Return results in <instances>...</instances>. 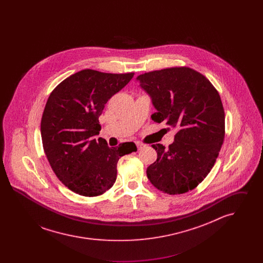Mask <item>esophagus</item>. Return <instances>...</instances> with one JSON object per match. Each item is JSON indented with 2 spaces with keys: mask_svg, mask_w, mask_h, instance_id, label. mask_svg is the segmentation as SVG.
Wrapping results in <instances>:
<instances>
[{
  "mask_svg": "<svg viewBox=\"0 0 263 263\" xmlns=\"http://www.w3.org/2000/svg\"><path fill=\"white\" fill-rule=\"evenodd\" d=\"M136 146H137L138 150H142L143 148L146 147V146H145L144 144H142V143H136Z\"/></svg>",
  "mask_w": 263,
  "mask_h": 263,
  "instance_id": "1",
  "label": "esophagus"
}]
</instances>
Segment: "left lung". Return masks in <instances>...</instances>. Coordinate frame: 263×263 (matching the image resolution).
<instances>
[{"instance_id":"obj_1","label":"left lung","mask_w":263,"mask_h":263,"mask_svg":"<svg viewBox=\"0 0 263 263\" xmlns=\"http://www.w3.org/2000/svg\"><path fill=\"white\" fill-rule=\"evenodd\" d=\"M136 81L157 110L152 119L177 131L168 148L152 145L158 158L147 168L151 183L173 195L194 189L212 170L224 142L225 112L218 91L187 67L145 73Z\"/></svg>"}]
</instances>
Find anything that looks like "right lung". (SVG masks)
Returning <instances> with one entry per match:
<instances>
[{"label":"right lung","mask_w":263,"mask_h":263,"mask_svg":"<svg viewBox=\"0 0 263 263\" xmlns=\"http://www.w3.org/2000/svg\"><path fill=\"white\" fill-rule=\"evenodd\" d=\"M133 76L82 70L65 79L48 98L40 126L43 149L59 180L77 194L104 193L116 180L118 160L137 151L133 142L109 148L93 138L100 134L104 105Z\"/></svg>","instance_id":"1"}]
</instances>
